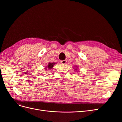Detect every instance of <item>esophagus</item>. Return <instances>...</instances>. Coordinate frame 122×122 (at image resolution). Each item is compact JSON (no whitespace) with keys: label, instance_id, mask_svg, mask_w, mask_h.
Segmentation results:
<instances>
[{"label":"esophagus","instance_id":"34e87169","mask_svg":"<svg viewBox=\"0 0 122 122\" xmlns=\"http://www.w3.org/2000/svg\"><path fill=\"white\" fill-rule=\"evenodd\" d=\"M67 60H64V61H61V63L62 64H66V63H67Z\"/></svg>","mask_w":122,"mask_h":122}]
</instances>
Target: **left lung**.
Masks as SVG:
<instances>
[{
  "mask_svg": "<svg viewBox=\"0 0 122 122\" xmlns=\"http://www.w3.org/2000/svg\"><path fill=\"white\" fill-rule=\"evenodd\" d=\"M74 68H75V70L74 71H76V72H79L78 71V66H74Z\"/></svg>",
  "mask_w": 122,
  "mask_h": 122,
  "instance_id": "1",
  "label": "left lung"
}]
</instances>
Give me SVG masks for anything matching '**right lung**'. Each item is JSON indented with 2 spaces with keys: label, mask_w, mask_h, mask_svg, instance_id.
<instances>
[{
  "label": "right lung",
  "mask_w": 122,
  "mask_h": 122,
  "mask_svg": "<svg viewBox=\"0 0 122 122\" xmlns=\"http://www.w3.org/2000/svg\"><path fill=\"white\" fill-rule=\"evenodd\" d=\"M57 62H49L48 64V65H47V66H45V67H44L45 68H44V70H47V69H48L49 70H50V69H52V68L53 67V66H54V65H55V64H57Z\"/></svg>",
  "instance_id": "1"
}]
</instances>
